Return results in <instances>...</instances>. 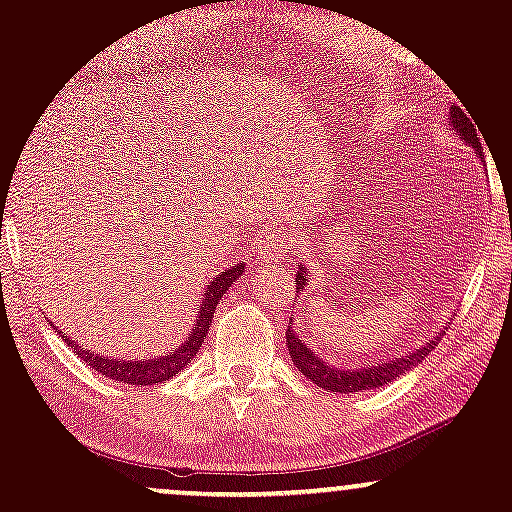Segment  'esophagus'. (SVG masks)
<instances>
[{
	"label": "esophagus",
	"mask_w": 512,
	"mask_h": 512,
	"mask_svg": "<svg viewBox=\"0 0 512 512\" xmlns=\"http://www.w3.org/2000/svg\"><path fill=\"white\" fill-rule=\"evenodd\" d=\"M252 255H255L257 260H281V257H284V240L276 236H262L257 240L255 248H252Z\"/></svg>",
	"instance_id": "1"
}]
</instances>
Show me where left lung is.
<instances>
[{"label":"left lung","instance_id":"8db88e82","mask_svg":"<svg viewBox=\"0 0 512 512\" xmlns=\"http://www.w3.org/2000/svg\"><path fill=\"white\" fill-rule=\"evenodd\" d=\"M450 122H452V127L457 129V134H460V139H464V142L472 146V149L477 151L481 158V142L477 139V132H474V125L469 122V117L462 113V108L450 110ZM305 284H308V272H305V264L296 262V289L303 291ZM438 342H440V334L438 337L428 339V342L424 346H419V349L409 351V354H402L399 358H392V361H378L375 366L370 363V366L351 370V368L330 366V363L322 361V358L317 356L301 337H298L293 327L286 330V349H289L293 366L301 370L310 383H315L317 387H325L327 392H342V395L390 385L392 380L399 378V375H404L409 368H414L416 363L424 361V358L431 354L433 349H436Z\"/></svg>","mask_w":512,"mask_h":512}]
</instances>
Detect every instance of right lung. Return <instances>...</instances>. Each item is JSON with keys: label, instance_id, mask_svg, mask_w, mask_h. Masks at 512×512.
<instances>
[{"label": "right lung", "instance_id": "right-lung-1", "mask_svg": "<svg viewBox=\"0 0 512 512\" xmlns=\"http://www.w3.org/2000/svg\"><path fill=\"white\" fill-rule=\"evenodd\" d=\"M243 269H245V264L240 262V264H236V267H228V269H223V272L216 274V279L211 281L207 289H204V298H202V303H199V315H197L195 330H192L190 337H187V342L178 346L173 354L149 358V361H137V358H132V361H120V358L88 351L79 342H72V337H67L64 342H69L74 346L76 356H79L81 361H86L93 370L103 373L105 378L117 380V383H127V385L163 383V380L173 378L178 370L185 368L187 363H190V358L197 356L199 346H202L204 339H207V332H209L211 317H214L216 305H219L223 293L228 291V286H231L233 281H238V276L243 274Z\"/></svg>", "mask_w": 512, "mask_h": 512}]
</instances>
